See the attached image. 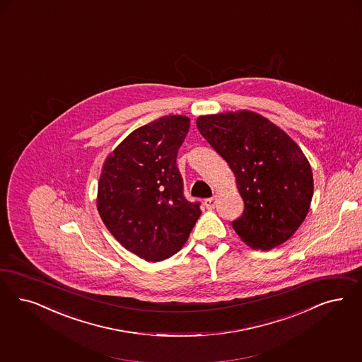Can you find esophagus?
<instances>
[{
  "label": "esophagus",
  "mask_w": 362,
  "mask_h": 362,
  "mask_svg": "<svg viewBox=\"0 0 362 362\" xmlns=\"http://www.w3.org/2000/svg\"><path fill=\"white\" fill-rule=\"evenodd\" d=\"M215 203H216V199H215L214 197L204 200V206H206V209H209V210H212V209L215 207Z\"/></svg>",
  "instance_id": "1"
}]
</instances>
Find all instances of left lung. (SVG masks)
<instances>
[{
	"label": "left lung",
	"mask_w": 362,
	"mask_h": 362,
	"mask_svg": "<svg viewBox=\"0 0 362 362\" xmlns=\"http://www.w3.org/2000/svg\"><path fill=\"white\" fill-rule=\"evenodd\" d=\"M197 127L235 175L245 211L233 222L252 249L286 242L305 221L313 198L312 167L279 127L251 111L199 116Z\"/></svg>",
	"instance_id": "1"
}]
</instances>
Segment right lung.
I'll list each match as a JSON object with an SVG mask.
<instances>
[{"instance_id":"1","label":"right lung","mask_w":362,"mask_h":362,"mask_svg":"<svg viewBox=\"0 0 362 362\" xmlns=\"http://www.w3.org/2000/svg\"><path fill=\"white\" fill-rule=\"evenodd\" d=\"M189 119L163 116L129 134L100 175L98 210L115 239L139 258L159 262L186 243L200 216L176 165Z\"/></svg>"}]
</instances>
